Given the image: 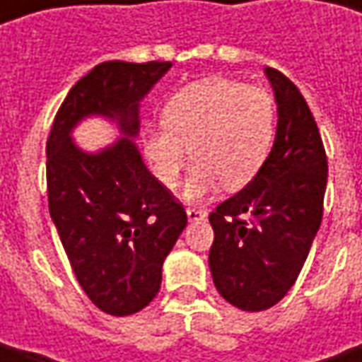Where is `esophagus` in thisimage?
<instances>
[{
    "instance_id": "obj_1",
    "label": "esophagus",
    "mask_w": 362,
    "mask_h": 362,
    "mask_svg": "<svg viewBox=\"0 0 362 362\" xmlns=\"http://www.w3.org/2000/svg\"><path fill=\"white\" fill-rule=\"evenodd\" d=\"M207 214L203 209H195V207H187V219L189 221H195V219H205Z\"/></svg>"
}]
</instances>
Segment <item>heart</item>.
Returning a JSON list of instances; mask_svg holds the SVG:
<instances>
[{
  "instance_id": "b5f03b06",
  "label": "heart",
  "mask_w": 362,
  "mask_h": 362,
  "mask_svg": "<svg viewBox=\"0 0 362 362\" xmlns=\"http://www.w3.org/2000/svg\"><path fill=\"white\" fill-rule=\"evenodd\" d=\"M276 134V105L262 88L211 76L191 82L165 108V120L145 132V153L155 177L175 189L189 155L193 165L185 197L247 185L264 167Z\"/></svg>"
}]
</instances>
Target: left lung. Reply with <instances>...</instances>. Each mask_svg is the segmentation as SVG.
<instances>
[{"label":"left lung","mask_w":362,"mask_h":362,"mask_svg":"<svg viewBox=\"0 0 362 362\" xmlns=\"http://www.w3.org/2000/svg\"><path fill=\"white\" fill-rule=\"evenodd\" d=\"M278 106L276 139L259 173L209 216L217 292L247 313L272 308L294 286L322 221L328 163L304 96L264 68Z\"/></svg>","instance_id":"1"}]
</instances>
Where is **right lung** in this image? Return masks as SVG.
<instances>
[{
  "instance_id": "add662e5",
  "label": "right lung",
  "mask_w": 362,
  "mask_h": 362,
  "mask_svg": "<svg viewBox=\"0 0 362 362\" xmlns=\"http://www.w3.org/2000/svg\"><path fill=\"white\" fill-rule=\"evenodd\" d=\"M171 62H103L60 106L46 145L49 216L78 284L106 314L127 316L157 296L163 262L187 226L183 205L148 173L134 143L141 103ZM100 116L121 136L98 151L71 132Z\"/></svg>"
}]
</instances>
